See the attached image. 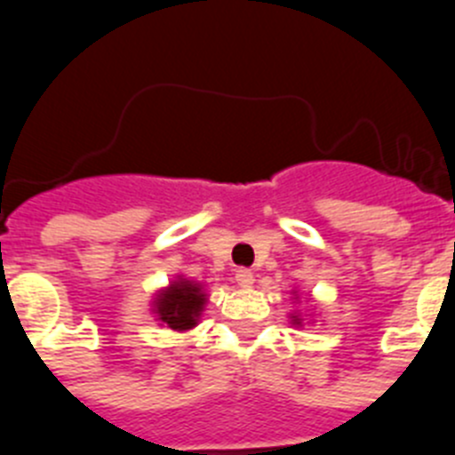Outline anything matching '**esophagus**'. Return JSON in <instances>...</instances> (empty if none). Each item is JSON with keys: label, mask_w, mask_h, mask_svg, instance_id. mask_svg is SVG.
<instances>
[{"label": "esophagus", "mask_w": 455, "mask_h": 455, "mask_svg": "<svg viewBox=\"0 0 455 455\" xmlns=\"http://www.w3.org/2000/svg\"><path fill=\"white\" fill-rule=\"evenodd\" d=\"M235 277H236V284H239V287H243V289H248V287H252V284H255V273L248 271V268H239V271L235 273Z\"/></svg>", "instance_id": "1"}]
</instances>
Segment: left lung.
Listing matches in <instances>:
<instances>
[{
    "mask_svg": "<svg viewBox=\"0 0 455 455\" xmlns=\"http://www.w3.org/2000/svg\"><path fill=\"white\" fill-rule=\"evenodd\" d=\"M293 296V303L300 299V291L299 289H293L291 291ZM289 323L293 325V328H305V325H315L316 323V316L315 312H299V309H293V312H289Z\"/></svg>",
    "mask_w": 455,
    "mask_h": 455,
    "instance_id": "8db88e82",
    "label": "left lung"
}]
</instances>
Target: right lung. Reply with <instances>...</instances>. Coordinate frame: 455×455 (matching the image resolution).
<instances>
[{"instance_id": "obj_1", "label": "right lung", "mask_w": 455, "mask_h": 455, "mask_svg": "<svg viewBox=\"0 0 455 455\" xmlns=\"http://www.w3.org/2000/svg\"><path fill=\"white\" fill-rule=\"evenodd\" d=\"M207 300L209 293L203 283L178 273L166 287H159L152 293L150 312L164 328H171L172 332H188L200 323Z\"/></svg>"}]
</instances>
